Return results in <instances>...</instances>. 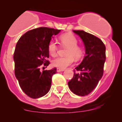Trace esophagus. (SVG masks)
<instances>
[{
  "instance_id": "1",
  "label": "esophagus",
  "mask_w": 122,
  "mask_h": 122,
  "mask_svg": "<svg viewBox=\"0 0 122 122\" xmlns=\"http://www.w3.org/2000/svg\"><path fill=\"white\" fill-rule=\"evenodd\" d=\"M64 71V69H60V68H56V71L57 72H61V71Z\"/></svg>"
}]
</instances>
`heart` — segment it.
Masks as SVG:
<instances>
[{
	"label": "heart",
	"instance_id": "obj_1",
	"mask_svg": "<svg viewBox=\"0 0 122 122\" xmlns=\"http://www.w3.org/2000/svg\"><path fill=\"white\" fill-rule=\"evenodd\" d=\"M60 40L62 46L67 48L64 57H58L52 61V64L54 67L60 69H65L74 62V58L76 60L80 58L83 55V51L81 47L78 45L77 38L72 34H65L60 36ZM49 53L52 56H55L57 54L58 46L56 42L53 40L51 41L48 45Z\"/></svg>",
	"mask_w": 122,
	"mask_h": 122
}]
</instances>
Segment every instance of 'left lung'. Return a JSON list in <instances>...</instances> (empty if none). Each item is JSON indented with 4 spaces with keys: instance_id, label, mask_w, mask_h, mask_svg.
<instances>
[{
    "instance_id": "left-lung-1",
    "label": "left lung",
    "mask_w": 122,
    "mask_h": 122,
    "mask_svg": "<svg viewBox=\"0 0 122 122\" xmlns=\"http://www.w3.org/2000/svg\"><path fill=\"white\" fill-rule=\"evenodd\" d=\"M83 41L86 55L76 68L80 72L74 73L68 83L70 90L75 94L85 96L93 92L103 74L106 61V46L102 41L84 30H73Z\"/></svg>"
}]
</instances>
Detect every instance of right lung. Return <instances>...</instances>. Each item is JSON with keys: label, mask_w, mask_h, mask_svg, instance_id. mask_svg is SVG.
<instances>
[{"label": "right lung", "mask_w": 122, "mask_h": 122, "mask_svg": "<svg viewBox=\"0 0 122 122\" xmlns=\"http://www.w3.org/2000/svg\"><path fill=\"white\" fill-rule=\"evenodd\" d=\"M61 30L40 27L29 30L18 40L13 54L15 74L23 92L32 99L47 94L51 87L52 76L56 68L41 70L42 64L50 62L48 45L54 35Z\"/></svg>", "instance_id": "add662e5"}]
</instances>
